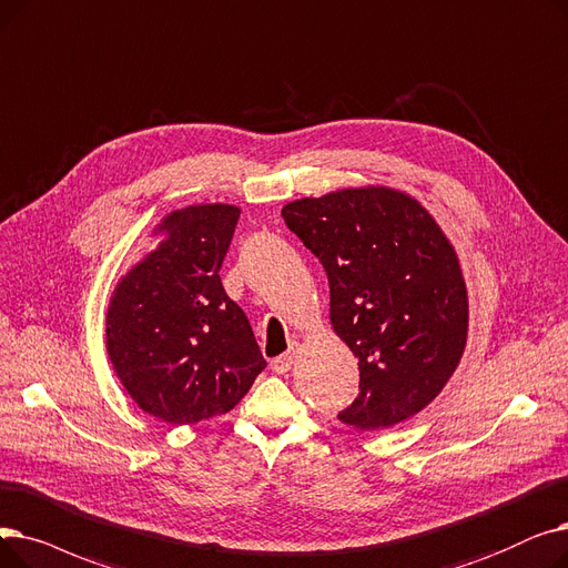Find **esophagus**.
<instances>
[{
  "label": "esophagus",
  "instance_id": "obj_1",
  "mask_svg": "<svg viewBox=\"0 0 568 568\" xmlns=\"http://www.w3.org/2000/svg\"><path fill=\"white\" fill-rule=\"evenodd\" d=\"M293 361H295V348L286 351V354H282L280 358H275V361H273V372H277V374L288 372V369L293 367Z\"/></svg>",
  "mask_w": 568,
  "mask_h": 568
}]
</instances>
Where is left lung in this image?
I'll return each mask as SVG.
<instances>
[{
	"label": "left lung",
	"mask_w": 568,
	"mask_h": 568,
	"mask_svg": "<svg viewBox=\"0 0 568 568\" xmlns=\"http://www.w3.org/2000/svg\"><path fill=\"white\" fill-rule=\"evenodd\" d=\"M282 217L326 267L333 331L358 358L361 393L339 420L369 432L423 412L469 331L460 258L437 220L386 184L291 201Z\"/></svg>",
	"instance_id": "8db88e82"
}]
</instances>
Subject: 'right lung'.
Listing matches in <instances>:
<instances>
[{
	"label": "right lung",
	"instance_id": "1",
	"mask_svg": "<svg viewBox=\"0 0 568 568\" xmlns=\"http://www.w3.org/2000/svg\"><path fill=\"white\" fill-rule=\"evenodd\" d=\"M237 217L229 203L169 212L150 233L156 245L108 301V358L139 409L164 423L231 412L265 367L245 312L220 280Z\"/></svg>",
	"mask_w": 568,
	"mask_h": 568
}]
</instances>
